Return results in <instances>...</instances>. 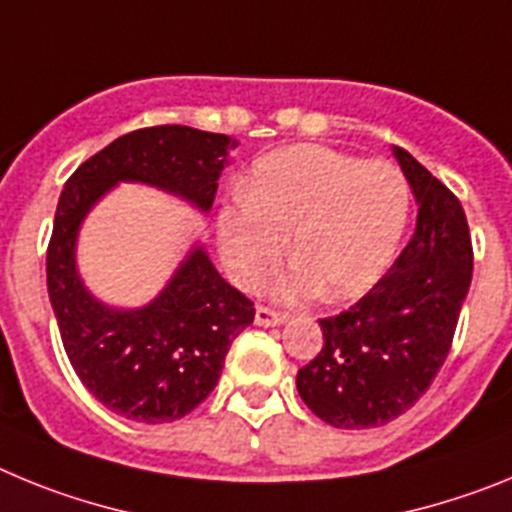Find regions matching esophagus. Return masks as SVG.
<instances>
[{
  "instance_id": "esophagus-1",
  "label": "esophagus",
  "mask_w": 512,
  "mask_h": 512,
  "mask_svg": "<svg viewBox=\"0 0 512 512\" xmlns=\"http://www.w3.org/2000/svg\"><path fill=\"white\" fill-rule=\"evenodd\" d=\"M282 323H287V315H284V312L271 310V307H256V325L271 328V325H282Z\"/></svg>"
}]
</instances>
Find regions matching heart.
<instances>
[{"label": "heart", "instance_id": "1", "mask_svg": "<svg viewBox=\"0 0 512 512\" xmlns=\"http://www.w3.org/2000/svg\"><path fill=\"white\" fill-rule=\"evenodd\" d=\"M408 212V182L392 164L292 146L253 164L246 200L217 215V248L235 284L259 289L282 264L289 238L297 264L279 297L325 289L328 300H356L395 261Z\"/></svg>", "mask_w": 512, "mask_h": 512}]
</instances>
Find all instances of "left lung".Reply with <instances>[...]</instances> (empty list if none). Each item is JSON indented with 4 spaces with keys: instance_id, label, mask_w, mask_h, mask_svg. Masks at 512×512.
<instances>
[{
    "instance_id": "left-lung-1",
    "label": "left lung",
    "mask_w": 512,
    "mask_h": 512,
    "mask_svg": "<svg viewBox=\"0 0 512 512\" xmlns=\"http://www.w3.org/2000/svg\"><path fill=\"white\" fill-rule=\"evenodd\" d=\"M418 202L415 233L354 307L323 318V348L297 392L333 428H374L413 408L449 356L472 284V238L459 200L408 151L392 148Z\"/></svg>"
}]
</instances>
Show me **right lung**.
I'll return each instance as SVG.
<instances>
[{
  "label": "right lung",
  "instance_id": "1",
  "mask_svg": "<svg viewBox=\"0 0 512 512\" xmlns=\"http://www.w3.org/2000/svg\"><path fill=\"white\" fill-rule=\"evenodd\" d=\"M238 140L158 125L112 140L61 192L48 246V297L81 384L138 423H171L215 390L230 343L253 323V302L230 287L194 241L166 287L140 307L92 295L76 266L81 223L117 184H146L207 215Z\"/></svg>",
  "mask_w": 512,
  "mask_h": 512
}]
</instances>
